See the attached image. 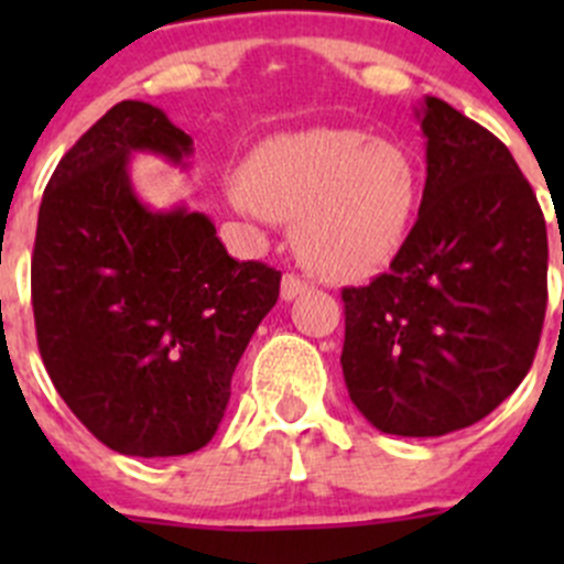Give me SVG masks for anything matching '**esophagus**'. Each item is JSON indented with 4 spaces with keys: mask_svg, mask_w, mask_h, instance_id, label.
<instances>
[{
    "mask_svg": "<svg viewBox=\"0 0 564 564\" xmlns=\"http://www.w3.org/2000/svg\"><path fill=\"white\" fill-rule=\"evenodd\" d=\"M308 289H311V283L305 281V278L294 275V272H286V275H283V281H281V297L289 303V300L300 297V294H305Z\"/></svg>",
    "mask_w": 564,
    "mask_h": 564,
    "instance_id": "obj_1",
    "label": "esophagus"
}]
</instances>
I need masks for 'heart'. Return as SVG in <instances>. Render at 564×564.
<instances>
[{
    "instance_id": "obj_1",
    "label": "heart",
    "mask_w": 564,
    "mask_h": 564,
    "mask_svg": "<svg viewBox=\"0 0 564 564\" xmlns=\"http://www.w3.org/2000/svg\"><path fill=\"white\" fill-rule=\"evenodd\" d=\"M231 202L253 215L297 220L300 256L333 281L366 278L406 242L420 204V169L395 141L316 128L261 141Z\"/></svg>"
}]
</instances>
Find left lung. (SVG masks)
Here are the masks:
<instances>
[{"label": "left lung", "instance_id": "left-lung-1", "mask_svg": "<svg viewBox=\"0 0 564 564\" xmlns=\"http://www.w3.org/2000/svg\"><path fill=\"white\" fill-rule=\"evenodd\" d=\"M417 224L390 272L340 292L351 403L373 429L442 436L491 414L527 377L545 318L549 237L508 147L425 95Z\"/></svg>", "mask_w": 564, "mask_h": 564}]
</instances>
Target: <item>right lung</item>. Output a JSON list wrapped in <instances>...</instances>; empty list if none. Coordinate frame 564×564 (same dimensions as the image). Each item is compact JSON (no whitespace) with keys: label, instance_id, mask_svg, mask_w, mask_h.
<instances>
[{"label":"right lung","instance_id":"obj_1","mask_svg":"<svg viewBox=\"0 0 564 564\" xmlns=\"http://www.w3.org/2000/svg\"><path fill=\"white\" fill-rule=\"evenodd\" d=\"M133 152L187 166L193 139L158 106L122 100L45 185L32 253L37 346L62 401L106 447L185 456L218 431L281 272L231 259L204 213L147 207L128 174Z\"/></svg>","mask_w":564,"mask_h":564}]
</instances>
